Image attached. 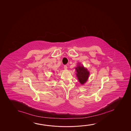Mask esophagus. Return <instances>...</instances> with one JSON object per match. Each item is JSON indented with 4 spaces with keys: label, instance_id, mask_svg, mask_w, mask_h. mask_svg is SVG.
I'll use <instances>...</instances> for the list:
<instances>
[{
    "label": "esophagus",
    "instance_id": "esophagus-1",
    "mask_svg": "<svg viewBox=\"0 0 131 131\" xmlns=\"http://www.w3.org/2000/svg\"><path fill=\"white\" fill-rule=\"evenodd\" d=\"M67 68H68V67H67V65H65L64 66V69H65V70H66L67 69Z\"/></svg>",
    "mask_w": 131,
    "mask_h": 131
}]
</instances>
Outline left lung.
Instances as JSON below:
<instances>
[{
	"label": "left lung",
	"mask_w": 131,
	"mask_h": 131,
	"mask_svg": "<svg viewBox=\"0 0 131 131\" xmlns=\"http://www.w3.org/2000/svg\"><path fill=\"white\" fill-rule=\"evenodd\" d=\"M75 69L77 72L76 75L80 83L82 84H84L87 81L90 75L89 72L84 66L79 65L77 68H75Z\"/></svg>",
	"instance_id": "obj_1"
}]
</instances>
